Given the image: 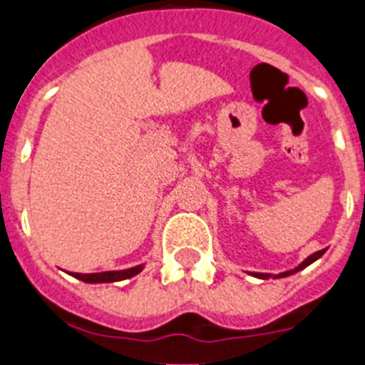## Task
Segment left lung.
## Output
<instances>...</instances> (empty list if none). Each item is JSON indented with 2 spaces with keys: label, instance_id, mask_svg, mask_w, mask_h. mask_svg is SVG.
<instances>
[{
  "label": "left lung",
  "instance_id": "obj_1",
  "mask_svg": "<svg viewBox=\"0 0 365 365\" xmlns=\"http://www.w3.org/2000/svg\"><path fill=\"white\" fill-rule=\"evenodd\" d=\"M325 250H327V248H324V250H318V252L311 254V256H309L305 261H302V263H299V265L296 267V269L287 270V272L278 274V276H274V278H287V276H291V274H296V272H298V270L305 269V267H309V265H311V263H314V261L318 259V257L324 256ZM250 274H252V276H256V278H261V279H269L270 278V274H261V272H250Z\"/></svg>",
  "mask_w": 365,
  "mask_h": 365
}]
</instances>
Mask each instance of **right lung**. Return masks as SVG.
<instances>
[{
    "label": "right lung",
    "mask_w": 365,
    "mask_h": 365,
    "mask_svg": "<svg viewBox=\"0 0 365 365\" xmlns=\"http://www.w3.org/2000/svg\"><path fill=\"white\" fill-rule=\"evenodd\" d=\"M143 270V265L131 267L125 270H108V272H95V274H78L73 272L74 278L82 279L86 283H113V282H122V279L133 278L138 272Z\"/></svg>",
    "instance_id": "obj_1"
}]
</instances>
